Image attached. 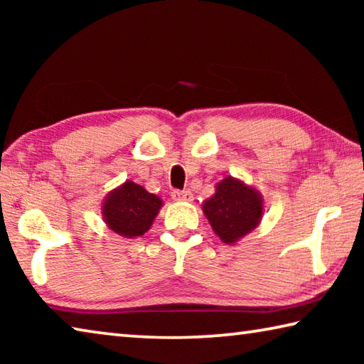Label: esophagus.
Masks as SVG:
<instances>
[{"label": "esophagus", "instance_id": "esophagus-1", "mask_svg": "<svg viewBox=\"0 0 364 364\" xmlns=\"http://www.w3.org/2000/svg\"><path fill=\"white\" fill-rule=\"evenodd\" d=\"M171 199L176 202H193L194 196L191 191H173V193H171Z\"/></svg>", "mask_w": 364, "mask_h": 364}]
</instances>
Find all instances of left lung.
<instances>
[{"label": "left lung", "instance_id": "1", "mask_svg": "<svg viewBox=\"0 0 364 364\" xmlns=\"http://www.w3.org/2000/svg\"><path fill=\"white\" fill-rule=\"evenodd\" d=\"M202 212L221 242L236 245L260 225L264 199L252 184L225 176L215 184L213 196L204 200Z\"/></svg>", "mask_w": 364, "mask_h": 364}]
</instances>
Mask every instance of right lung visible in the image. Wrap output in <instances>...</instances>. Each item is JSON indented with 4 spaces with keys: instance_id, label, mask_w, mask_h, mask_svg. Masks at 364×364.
Segmentation results:
<instances>
[{
    "instance_id": "obj_1",
    "label": "right lung",
    "mask_w": 364,
    "mask_h": 364,
    "mask_svg": "<svg viewBox=\"0 0 364 364\" xmlns=\"http://www.w3.org/2000/svg\"><path fill=\"white\" fill-rule=\"evenodd\" d=\"M164 205L159 196L134 181H123L101 202V215L110 231L127 239L141 237L151 230Z\"/></svg>"
}]
</instances>
